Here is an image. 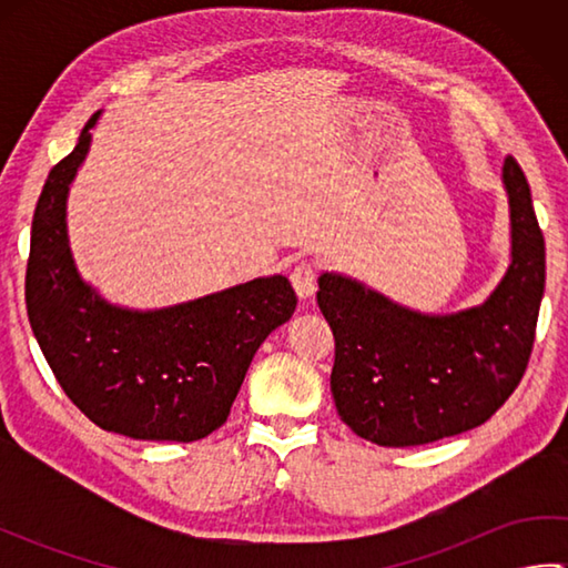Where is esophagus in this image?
I'll return each mask as SVG.
<instances>
[{
  "label": "esophagus",
  "instance_id": "esophagus-1",
  "mask_svg": "<svg viewBox=\"0 0 568 568\" xmlns=\"http://www.w3.org/2000/svg\"><path fill=\"white\" fill-rule=\"evenodd\" d=\"M291 283H293L300 300L312 297L317 291V268L310 261L297 263L295 268L291 271Z\"/></svg>",
  "mask_w": 568,
  "mask_h": 568
}]
</instances>
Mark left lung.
Wrapping results in <instances>:
<instances>
[{"instance_id":"obj_1","label":"left lung","mask_w":568,"mask_h":568,"mask_svg":"<svg viewBox=\"0 0 568 568\" xmlns=\"http://www.w3.org/2000/svg\"><path fill=\"white\" fill-rule=\"evenodd\" d=\"M510 265L480 305L429 315L356 277L320 275L317 303L334 332L332 395L358 437L417 446L484 425L520 383L545 295V236L527 178L503 165Z\"/></svg>"}]
</instances>
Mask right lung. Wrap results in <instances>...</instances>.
<instances>
[{
  "label": "right lung",
  "mask_w": 568,
  "mask_h": 568,
  "mask_svg": "<svg viewBox=\"0 0 568 568\" xmlns=\"http://www.w3.org/2000/svg\"><path fill=\"white\" fill-rule=\"evenodd\" d=\"M102 112L51 173L36 204L27 310L60 388L94 425L141 442H197L220 429L253 354L293 317L285 275L253 277L159 310L104 300L72 258L68 195Z\"/></svg>",
  "instance_id": "obj_1"
}]
</instances>
